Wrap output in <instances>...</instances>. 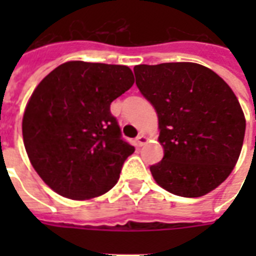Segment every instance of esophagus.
Here are the masks:
<instances>
[{
	"label": "esophagus",
	"instance_id": "34e87169",
	"mask_svg": "<svg viewBox=\"0 0 256 256\" xmlns=\"http://www.w3.org/2000/svg\"><path fill=\"white\" fill-rule=\"evenodd\" d=\"M146 142H148V138L144 134H140V136H136V144H138V146H144Z\"/></svg>",
	"mask_w": 256,
	"mask_h": 256
}]
</instances>
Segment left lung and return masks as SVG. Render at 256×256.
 I'll return each mask as SVG.
<instances>
[{
    "label": "left lung",
    "mask_w": 256,
    "mask_h": 256,
    "mask_svg": "<svg viewBox=\"0 0 256 256\" xmlns=\"http://www.w3.org/2000/svg\"><path fill=\"white\" fill-rule=\"evenodd\" d=\"M134 74L158 114L164 158L150 166L156 182L186 198L216 188L236 164L246 132L234 92L212 70L192 62L138 65Z\"/></svg>",
    "instance_id": "8db88e82"
}]
</instances>
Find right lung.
<instances>
[{
  "label": "right lung",
  "instance_id": "1",
  "mask_svg": "<svg viewBox=\"0 0 256 256\" xmlns=\"http://www.w3.org/2000/svg\"><path fill=\"white\" fill-rule=\"evenodd\" d=\"M134 76L128 66L70 61L36 88L22 120L34 170L57 194L85 200L108 192L134 146L110 112Z\"/></svg>",
  "mask_w": 256,
  "mask_h": 256
}]
</instances>
